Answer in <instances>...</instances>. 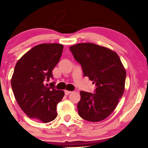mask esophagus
<instances>
[{"label": "esophagus", "instance_id": "esophagus-1", "mask_svg": "<svg viewBox=\"0 0 148 148\" xmlns=\"http://www.w3.org/2000/svg\"><path fill=\"white\" fill-rule=\"evenodd\" d=\"M70 93H72V91H69V90H64V94H65L66 95H68L70 94Z\"/></svg>", "mask_w": 148, "mask_h": 148}]
</instances>
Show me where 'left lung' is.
I'll list each match as a JSON object with an SVG mask.
<instances>
[{
  "label": "left lung",
  "mask_w": 148,
  "mask_h": 148,
  "mask_svg": "<svg viewBox=\"0 0 148 148\" xmlns=\"http://www.w3.org/2000/svg\"><path fill=\"white\" fill-rule=\"evenodd\" d=\"M81 65L84 76L96 85L95 93L81 91L79 115L90 122H99L111 114L125 90L126 71L118 55L92 43H80L69 48Z\"/></svg>",
  "instance_id": "obj_1"
}]
</instances>
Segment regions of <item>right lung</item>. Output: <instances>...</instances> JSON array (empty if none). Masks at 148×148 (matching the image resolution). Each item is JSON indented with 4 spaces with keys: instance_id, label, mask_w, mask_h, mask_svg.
Here are the masks:
<instances>
[{
    "instance_id": "right-lung-1",
    "label": "right lung",
    "mask_w": 148,
    "mask_h": 148,
    "mask_svg": "<svg viewBox=\"0 0 148 148\" xmlns=\"http://www.w3.org/2000/svg\"><path fill=\"white\" fill-rule=\"evenodd\" d=\"M63 50L60 44H41L34 47L18 62L11 80L18 104L30 118L47 123L57 117L56 107L64 91L45 81L53 79L52 70L58 63Z\"/></svg>"
}]
</instances>
